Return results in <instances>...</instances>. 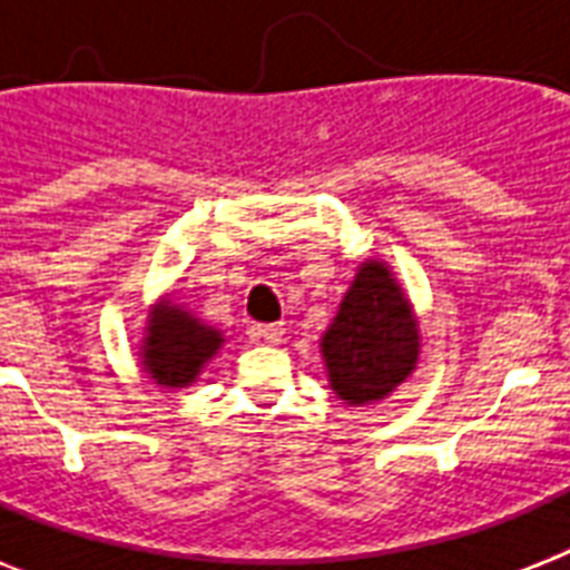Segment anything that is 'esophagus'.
<instances>
[{
  "label": "esophagus",
  "mask_w": 570,
  "mask_h": 570,
  "mask_svg": "<svg viewBox=\"0 0 570 570\" xmlns=\"http://www.w3.org/2000/svg\"><path fill=\"white\" fill-rule=\"evenodd\" d=\"M250 334H254L257 340H263V343H272V346H275V343H281V340H284L286 328L284 325H254V328H250Z\"/></svg>",
  "instance_id": "esophagus-1"
}]
</instances>
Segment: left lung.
<instances>
[{"instance_id": "8db88e82", "label": "left lung", "mask_w": 570, "mask_h": 570, "mask_svg": "<svg viewBox=\"0 0 570 570\" xmlns=\"http://www.w3.org/2000/svg\"><path fill=\"white\" fill-rule=\"evenodd\" d=\"M420 331L390 268L370 259L357 268L337 316L322 337L331 387L348 405H370L414 373Z\"/></svg>"}]
</instances>
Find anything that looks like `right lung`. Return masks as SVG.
Segmentation results:
<instances>
[{"mask_svg":"<svg viewBox=\"0 0 570 570\" xmlns=\"http://www.w3.org/2000/svg\"><path fill=\"white\" fill-rule=\"evenodd\" d=\"M222 343L218 331L195 320L177 304L163 302L156 307L154 320L147 322L141 364L156 384L186 387L197 379V373L204 370V364L218 352Z\"/></svg>","mask_w":570,"mask_h":570,"instance_id":"add662e5","label":"right lung"}]
</instances>
